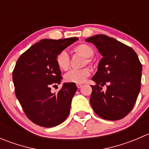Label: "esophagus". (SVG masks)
<instances>
[{
    "label": "esophagus",
    "mask_w": 149,
    "mask_h": 149,
    "mask_svg": "<svg viewBox=\"0 0 149 149\" xmlns=\"http://www.w3.org/2000/svg\"><path fill=\"white\" fill-rule=\"evenodd\" d=\"M76 86H77V87H78V88H81V87H82V86H83V85H82V84H77V85H76Z\"/></svg>",
    "instance_id": "esophagus-1"
}]
</instances>
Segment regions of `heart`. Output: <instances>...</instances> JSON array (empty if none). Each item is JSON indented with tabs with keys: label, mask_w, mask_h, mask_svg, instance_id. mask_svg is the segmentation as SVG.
Instances as JSON below:
<instances>
[{
	"label": "heart",
	"mask_w": 149,
	"mask_h": 149,
	"mask_svg": "<svg viewBox=\"0 0 149 149\" xmlns=\"http://www.w3.org/2000/svg\"><path fill=\"white\" fill-rule=\"evenodd\" d=\"M74 51L76 53L82 55L86 58L84 63H91V58L94 55V52L91 46L86 44H81L76 46L74 48ZM56 63L58 68L61 70H66L70 67V58L66 51H61L56 57ZM90 69L88 68H84L79 70H71L66 73L64 76V79L68 83H74L80 84L84 83L86 79L90 76Z\"/></svg>",
	"instance_id": "obj_1"
}]
</instances>
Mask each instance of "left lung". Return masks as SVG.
<instances>
[{"instance_id":"8db88e82","label":"left lung","mask_w":149,"mask_h":149,"mask_svg":"<svg viewBox=\"0 0 149 149\" xmlns=\"http://www.w3.org/2000/svg\"><path fill=\"white\" fill-rule=\"evenodd\" d=\"M86 41L94 44L103 56L92 78L97 84L91 86V107L103 119L120 120L132 110L141 89L142 65L139 57L130 47L104 34ZM107 83L104 92L101 87Z\"/></svg>"}]
</instances>
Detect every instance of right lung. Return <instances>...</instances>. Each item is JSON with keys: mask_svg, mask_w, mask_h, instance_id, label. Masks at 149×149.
Masks as SVG:
<instances>
[{"mask_svg": "<svg viewBox=\"0 0 149 149\" xmlns=\"http://www.w3.org/2000/svg\"><path fill=\"white\" fill-rule=\"evenodd\" d=\"M78 40H42L24 52L16 62L13 71L16 97L27 118L38 125L54 127L68 116L77 90L76 84H63L58 93L51 92V86L60 84L62 79L57 55Z\"/></svg>", "mask_w": 149, "mask_h": 149, "instance_id": "1", "label": "right lung"}]
</instances>
